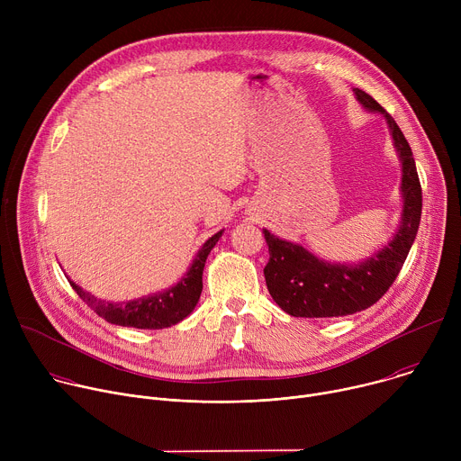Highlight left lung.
I'll return each instance as SVG.
<instances>
[{"mask_svg": "<svg viewBox=\"0 0 461 461\" xmlns=\"http://www.w3.org/2000/svg\"><path fill=\"white\" fill-rule=\"evenodd\" d=\"M357 102L381 113L402 160V224L393 239L357 265H334L317 258L301 244L283 240L265 230L270 260L265 279L274 301L294 317H341L370 308L396 281L414 244L421 221V184L412 149L400 125L370 95L354 89Z\"/></svg>", "mask_w": 461, "mask_h": 461, "instance_id": "8db88e82", "label": "left lung"}]
</instances>
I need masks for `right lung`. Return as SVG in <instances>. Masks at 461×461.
<instances>
[{
    "label": "right lung",
    "instance_id": "1",
    "mask_svg": "<svg viewBox=\"0 0 461 461\" xmlns=\"http://www.w3.org/2000/svg\"><path fill=\"white\" fill-rule=\"evenodd\" d=\"M221 235L222 231L215 233L203 244L199 253L194 255L189 270L175 286L167 288L166 292L146 295L135 301L105 303L80 288L69 277L68 279L73 290L80 295V299L86 301L87 306H91L107 322L118 326L144 328V330H158V328H167L180 322L194 310L203 292V272L206 258L213 246L219 242Z\"/></svg>",
    "mask_w": 461,
    "mask_h": 461
}]
</instances>
